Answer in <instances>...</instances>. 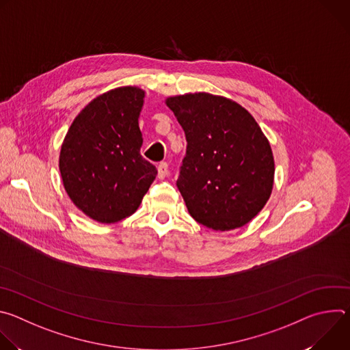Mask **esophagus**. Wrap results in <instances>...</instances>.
I'll use <instances>...</instances> for the list:
<instances>
[{"label":"esophagus","mask_w":350,"mask_h":350,"mask_svg":"<svg viewBox=\"0 0 350 350\" xmlns=\"http://www.w3.org/2000/svg\"><path fill=\"white\" fill-rule=\"evenodd\" d=\"M169 174V166L166 162H161L159 166H158V177L161 180H163L166 176Z\"/></svg>","instance_id":"obj_1"}]
</instances>
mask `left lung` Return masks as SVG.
<instances>
[{"label":"left lung","instance_id":"8db88e82","mask_svg":"<svg viewBox=\"0 0 350 350\" xmlns=\"http://www.w3.org/2000/svg\"><path fill=\"white\" fill-rule=\"evenodd\" d=\"M187 138L177 188L189 215L216 231L251 221L267 204L274 158L267 137L243 107L209 92L166 98Z\"/></svg>","mask_w":350,"mask_h":350}]
</instances>
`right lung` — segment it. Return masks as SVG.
Instances as JSON below:
<instances>
[{"label":"right lung","mask_w":350,"mask_h":350,"mask_svg":"<svg viewBox=\"0 0 350 350\" xmlns=\"http://www.w3.org/2000/svg\"><path fill=\"white\" fill-rule=\"evenodd\" d=\"M145 91L118 87L94 98L75 118L59 154L70 201L90 219L111 224L133 215L158 170L139 149Z\"/></svg>","instance_id":"add662e5"}]
</instances>
